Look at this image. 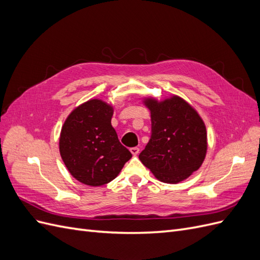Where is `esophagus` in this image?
<instances>
[{
  "mask_svg": "<svg viewBox=\"0 0 260 260\" xmlns=\"http://www.w3.org/2000/svg\"><path fill=\"white\" fill-rule=\"evenodd\" d=\"M130 152L132 153V155H138L139 152H140V148L138 146H135V147H131L130 148Z\"/></svg>",
  "mask_w": 260,
  "mask_h": 260,
  "instance_id": "1",
  "label": "esophagus"
}]
</instances>
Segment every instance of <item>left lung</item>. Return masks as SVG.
<instances>
[{"label":"left lung","mask_w":260,"mask_h":260,"mask_svg":"<svg viewBox=\"0 0 260 260\" xmlns=\"http://www.w3.org/2000/svg\"><path fill=\"white\" fill-rule=\"evenodd\" d=\"M145 104L151 111V139L139 158L158 180L178 183L198 170L205 158V124L178 96L160 103L149 99Z\"/></svg>","instance_id":"8db88e82"}]
</instances>
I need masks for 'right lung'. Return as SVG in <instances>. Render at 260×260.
Here are the masks:
<instances>
[{
  "instance_id": "right-lung-1",
  "label": "right lung",
  "mask_w": 260,
  "mask_h": 260,
  "mask_svg": "<svg viewBox=\"0 0 260 260\" xmlns=\"http://www.w3.org/2000/svg\"><path fill=\"white\" fill-rule=\"evenodd\" d=\"M112 106L91 100L77 107L61 128L59 152L74 178L100 186L114 180L132 154L111 123Z\"/></svg>"
}]
</instances>
